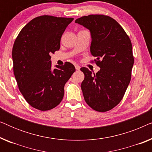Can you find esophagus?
Segmentation results:
<instances>
[{"label":"esophagus","mask_w":152,"mask_h":152,"mask_svg":"<svg viewBox=\"0 0 152 152\" xmlns=\"http://www.w3.org/2000/svg\"><path fill=\"white\" fill-rule=\"evenodd\" d=\"M75 69H76L77 70H80V66L75 65Z\"/></svg>","instance_id":"obj_1"}]
</instances>
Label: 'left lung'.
Returning <instances> with one entry per match:
<instances>
[{"mask_svg": "<svg viewBox=\"0 0 152 152\" xmlns=\"http://www.w3.org/2000/svg\"><path fill=\"white\" fill-rule=\"evenodd\" d=\"M91 32L90 50L100 68L97 73L81 68L84 80L81 88L89 107L99 112L109 111L122 100L129 84L134 59L129 37L111 17L91 14L75 20Z\"/></svg>", "mask_w": 152, "mask_h": 152, "instance_id": "1", "label": "left lung"}]
</instances>
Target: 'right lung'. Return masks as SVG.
Instances as JSON below:
<instances>
[{
    "label": "right lung",
    "mask_w": 152,
    "mask_h": 152,
    "mask_svg": "<svg viewBox=\"0 0 152 152\" xmlns=\"http://www.w3.org/2000/svg\"><path fill=\"white\" fill-rule=\"evenodd\" d=\"M73 18L41 16L20 30L12 48L14 74L23 96L40 111L57 107L64 95V86L75 68L71 63L52 68L51 53L59 50L60 41Z\"/></svg>",
    "instance_id": "add662e5"
}]
</instances>
